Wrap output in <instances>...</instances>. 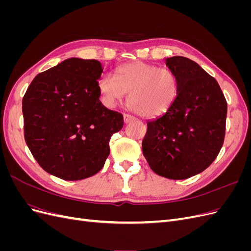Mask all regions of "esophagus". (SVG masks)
Wrapping results in <instances>:
<instances>
[{"instance_id":"obj_1","label":"esophagus","mask_w":251,"mask_h":251,"mask_svg":"<svg viewBox=\"0 0 251 251\" xmlns=\"http://www.w3.org/2000/svg\"><path fill=\"white\" fill-rule=\"evenodd\" d=\"M136 118L132 115H130V114H125V123L126 124H128L131 123V121H134Z\"/></svg>"}]
</instances>
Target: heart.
<instances>
[{
  "label": "heart",
  "mask_w": 251,
  "mask_h": 251,
  "mask_svg": "<svg viewBox=\"0 0 251 251\" xmlns=\"http://www.w3.org/2000/svg\"><path fill=\"white\" fill-rule=\"evenodd\" d=\"M102 102L114 108L128 93L130 107L144 117H158L168 112L178 95L177 75L168 68L133 62L116 69V77L103 74L97 81Z\"/></svg>",
  "instance_id": "obj_1"
}]
</instances>
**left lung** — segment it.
<instances>
[{
  "instance_id": "8db88e82",
  "label": "left lung",
  "mask_w": 251,
  "mask_h": 251,
  "mask_svg": "<svg viewBox=\"0 0 251 251\" xmlns=\"http://www.w3.org/2000/svg\"><path fill=\"white\" fill-rule=\"evenodd\" d=\"M179 80L178 95L162 116L148 121L142 151L150 168L173 180L206 170L221 150L227 102L218 81L194 60L165 59Z\"/></svg>"
}]
</instances>
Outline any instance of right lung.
<instances>
[{
	"label": "right lung",
	"instance_id": "obj_1",
	"mask_svg": "<svg viewBox=\"0 0 251 251\" xmlns=\"http://www.w3.org/2000/svg\"><path fill=\"white\" fill-rule=\"evenodd\" d=\"M96 59L68 58L37 74L23 97L24 136L43 170L75 181L100 172L109 142L124 126L121 113L100 102Z\"/></svg>",
	"mask_w": 251,
	"mask_h": 251
}]
</instances>
